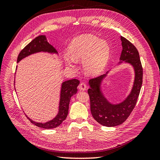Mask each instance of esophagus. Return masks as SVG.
<instances>
[{"label":"esophagus","instance_id":"1","mask_svg":"<svg viewBox=\"0 0 160 160\" xmlns=\"http://www.w3.org/2000/svg\"><path fill=\"white\" fill-rule=\"evenodd\" d=\"M78 88H79V89L81 90V91L86 90V89H87L86 84L84 83V82H81V83H80L79 85H78Z\"/></svg>","mask_w":160,"mask_h":160}]
</instances>
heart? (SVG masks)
Segmentation results:
<instances>
[{"label": "heart", "mask_w": 160, "mask_h": 160, "mask_svg": "<svg viewBox=\"0 0 160 160\" xmlns=\"http://www.w3.org/2000/svg\"><path fill=\"white\" fill-rule=\"evenodd\" d=\"M67 52L69 56H64L67 65L73 67L75 61L82 60L84 72L89 76H96L106 67L110 48L106 40L92 34H84L70 42Z\"/></svg>", "instance_id": "1"}]
</instances>
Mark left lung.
<instances>
[{
  "label": "left lung",
  "mask_w": 160,
  "mask_h": 160,
  "mask_svg": "<svg viewBox=\"0 0 160 160\" xmlns=\"http://www.w3.org/2000/svg\"><path fill=\"white\" fill-rule=\"evenodd\" d=\"M122 51L120 62L129 63L134 68L135 80L130 94L119 104H111L104 97L100 89L102 81L108 71L100 76L89 80L90 88L88 93L90 98L91 112L98 123L106 127H115L123 123L128 118L137 103L143 78V69L138 49L132 44L121 36Z\"/></svg>",
  "instance_id": "8db88e82"
}]
</instances>
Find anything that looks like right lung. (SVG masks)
<instances>
[{
    "label": "right lung",
    "instance_id": "1",
    "mask_svg": "<svg viewBox=\"0 0 160 160\" xmlns=\"http://www.w3.org/2000/svg\"><path fill=\"white\" fill-rule=\"evenodd\" d=\"M48 52L51 53H58L57 51L54 47L47 42L46 36L44 35L38 36L30 42L28 45L21 52L17 58V62L23 59L24 58L32 54L38 52ZM80 84V81L77 79H71L69 80L64 81L62 84L60 91V99L59 103V109L56 116L53 120L45 123H39L28 118L32 124L37 127L42 128H53L58 127L62 122L65 120L69 111V104L71 96L77 93V87Z\"/></svg>",
    "mask_w": 160,
    "mask_h": 160
}]
</instances>
